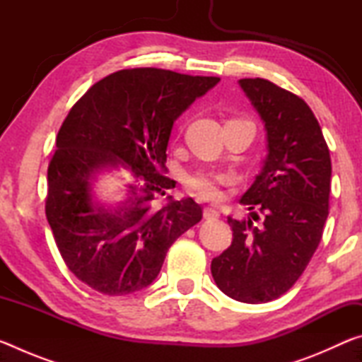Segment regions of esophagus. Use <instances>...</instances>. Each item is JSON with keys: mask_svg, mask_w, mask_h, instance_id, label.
Here are the masks:
<instances>
[{"mask_svg": "<svg viewBox=\"0 0 362 362\" xmlns=\"http://www.w3.org/2000/svg\"><path fill=\"white\" fill-rule=\"evenodd\" d=\"M204 218H218V216H220V212L216 209V207H211V206H207V207H204Z\"/></svg>", "mask_w": 362, "mask_h": 362, "instance_id": "34e87169", "label": "esophagus"}]
</instances>
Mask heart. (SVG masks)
Wrapping results in <instances>:
<instances>
[{
  "label": "heart",
  "instance_id": "b5f03b06",
  "mask_svg": "<svg viewBox=\"0 0 362 362\" xmlns=\"http://www.w3.org/2000/svg\"><path fill=\"white\" fill-rule=\"evenodd\" d=\"M226 182V175L214 170H199L188 179V187L203 198H218L220 185Z\"/></svg>",
  "mask_w": 362,
  "mask_h": 362
}]
</instances>
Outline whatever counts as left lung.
Instances as JSON below:
<instances>
[{
    "mask_svg": "<svg viewBox=\"0 0 362 362\" xmlns=\"http://www.w3.org/2000/svg\"><path fill=\"white\" fill-rule=\"evenodd\" d=\"M243 93L265 126L267 156L241 203L261 212L228 217L231 246L211 263L220 291L265 303L296 284L320 246L329 216L332 164L321 126L296 94L268 79L244 78ZM260 219L259 226L253 220Z\"/></svg>",
    "mask_w": 362,
    "mask_h": 362,
    "instance_id": "left-lung-1",
    "label": "left lung"
}]
</instances>
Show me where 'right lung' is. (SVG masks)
<instances>
[{"instance_id": "right-lung-1", "label": "right lung", "mask_w": 362, "mask_h": 362, "mask_svg": "<svg viewBox=\"0 0 362 362\" xmlns=\"http://www.w3.org/2000/svg\"><path fill=\"white\" fill-rule=\"evenodd\" d=\"M220 81L161 69L112 73L71 107L47 168L46 217L70 272L105 296L150 286L169 247L203 217L193 198L168 196L161 175L174 121ZM132 174L122 199L103 204L95 182Z\"/></svg>"}]
</instances>
